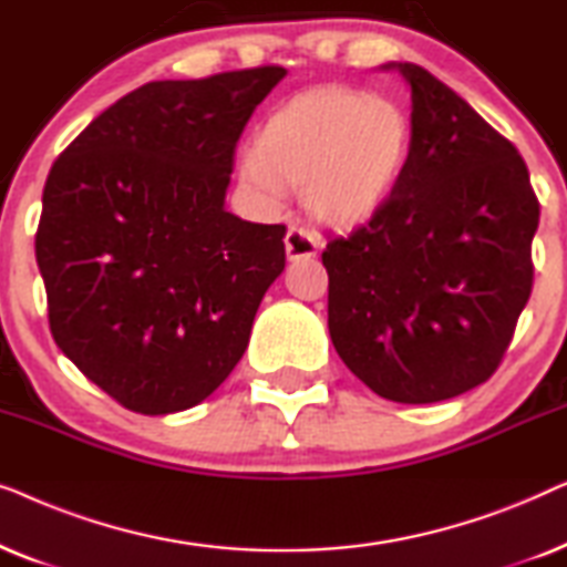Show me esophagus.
Returning a JSON list of instances; mask_svg holds the SVG:
<instances>
[{"instance_id":"esophagus-1","label":"esophagus","mask_w":567,"mask_h":567,"mask_svg":"<svg viewBox=\"0 0 567 567\" xmlns=\"http://www.w3.org/2000/svg\"><path fill=\"white\" fill-rule=\"evenodd\" d=\"M284 243H286V255H289V260H307L317 255L320 237H317L312 229H307L305 224H291L289 231H286Z\"/></svg>"}]
</instances>
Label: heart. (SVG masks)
Instances as JSON below:
<instances>
[{
	"instance_id": "1",
	"label": "heart",
	"mask_w": 567,
	"mask_h": 567,
	"mask_svg": "<svg viewBox=\"0 0 567 567\" xmlns=\"http://www.w3.org/2000/svg\"><path fill=\"white\" fill-rule=\"evenodd\" d=\"M413 150V121L390 97L353 87H317L266 118L255 150L239 159V183L266 212L286 185L305 188L309 212L336 224L367 219L398 188Z\"/></svg>"
}]
</instances>
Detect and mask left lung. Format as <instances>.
<instances>
[{
  "mask_svg": "<svg viewBox=\"0 0 567 567\" xmlns=\"http://www.w3.org/2000/svg\"><path fill=\"white\" fill-rule=\"evenodd\" d=\"M413 150L392 196L330 237L328 328L379 398L441 402L487 382L534 281L539 200L514 144L415 64Z\"/></svg>",
  "mask_w": 567,
  "mask_h": 567,
  "instance_id": "1",
  "label": "left lung"
}]
</instances>
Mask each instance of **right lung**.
<instances>
[{"label":"right lung","instance_id":"obj_1","mask_svg":"<svg viewBox=\"0 0 567 567\" xmlns=\"http://www.w3.org/2000/svg\"><path fill=\"white\" fill-rule=\"evenodd\" d=\"M284 66L150 82L53 162L35 231L56 346L123 408L206 400L286 266L284 224L224 208L235 146Z\"/></svg>","mask_w":567,"mask_h":567}]
</instances>
